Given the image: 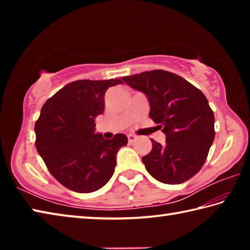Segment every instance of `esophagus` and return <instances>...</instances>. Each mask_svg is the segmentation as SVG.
Instances as JSON below:
<instances>
[{
    "instance_id": "1",
    "label": "esophagus",
    "mask_w": 250,
    "mask_h": 250,
    "mask_svg": "<svg viewBox=\"0 0 250 250\" xmlns=\"http://www.w3.org/2000/svg\"><path fill=\"white\" fill-rule=\"evenodd\" d=\"M137 139H138V137H137V135H134V134H129L128 135V141H129V143H131V145L137 141Z\"/></svg>"
}]
</instances>
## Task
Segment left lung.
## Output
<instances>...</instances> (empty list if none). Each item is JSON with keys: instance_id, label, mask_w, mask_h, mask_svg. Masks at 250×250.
<instances>
[{"instance_id": "8db88e82", "label": "left lung", "mask_w": 250, "mask_h": 250, "mask_svg": "<svg viewBox=\"0 0 250 250\" xmlns=\"http://www.w3.org/2000/svg\"><path fill=\"white\" fill-rule=\"evenodd\" d=\"M146 94L150 118L167 135L166 145L154 140L142 158L146 171L166 184H181L204 166L215 138L214 112L204 94L170 71L151 70L122 77Z\"/></svg>"}]
</instances>
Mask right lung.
Masks as SVG:
<instances>
[{"label": "right lung", "mask_w": 250, "mask_h": 250, "mask_svg": "<svg viewBox=\"0 0 250 250\" xmlns=\"http://www.w3.org/2000/svg\"><path fill=\"white\" fill-rule=\"evenodd\" d=\"M120 79L76 80L44 104L35 124L37 152L55 179L77 193L98 191L115 172L116 156L126 135L110 140L95 133V118L104 113L108 88Z\"/></svg>", "instance_id": "1"}]
</instances>
